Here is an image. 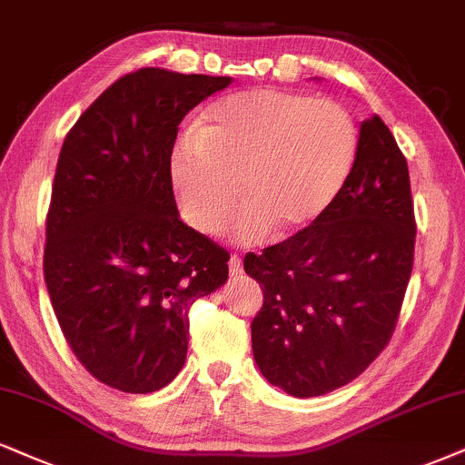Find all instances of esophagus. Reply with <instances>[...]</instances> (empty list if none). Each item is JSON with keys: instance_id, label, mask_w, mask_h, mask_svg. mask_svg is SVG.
Segmentation results:
<instances>
[{"instance_id": "obj_1", "label": "esophagus", "mask_w": 465, "mask_h": 465, "mask_svg": "<svg viewBox=\"0 0 465 465\" xmlns=\"http://www.w3.org/2000/svg\"><path fill=\"white\" fill-rule=\"evenodd\" d=\"M229 274L232 276H238L240 272H242V262H240L238 255H232L229 257Z\"/></svg>"}]
</instances>
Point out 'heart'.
<instances>
[{
	"mask_svg": "<svg viewBox=\"0 0 465 465\" xmlns=\"http://www.w3.org/2000/svg\"><path fill=\"white\" fill-rule=\"evenodd\" d=\"M356 154L358 128L343 104L252 87L210 104L199 128L180 134L169 178L182 216L199 233L225 225L240 191L244 208L229 233L255 244L313 227L343 191Z\"/></svg>",
	"mask_w": 465,
	"mask_h": 465,
	"instance_id": "b5f03b06",
	"label": "heart"
}]
</instances>
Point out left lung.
Wrapping results in <instances>:
<instances>
[{
    "label": "left lung",
    "instance_id": "obj_1",
    "mask_svg": "<svg viewBox=\"0 0 465 465\" xmlns=\"http://www.w3.org/2000/svg\"><path fill=\"white\" fill-rule=\"evenodd\" d=\"M408 163L389 126L367 117L331 210L285 242L244 257L263 307L251 324L263 378L320 397L358 378L389 343L414 262Z\"/></svg>",
    "mask_w": 465,
    "mask_h": 465
}]
</instances>
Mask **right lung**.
Returning <instances> with one entry per match:
<instances>
[{"label": "right lung", "instance_id": "right-lung-1", "mask_svg": "<svg viewBox=\"0 0 465 465\" xmlns=\"http://www.w3.org/2000/svg\"><path fill=\"white\" fill-rule=\"evenodd\" d=\"M232 76L141 68L64 139L45 281L74 356L103 384L154 392L184 367L189 307L227 281L229 252L182 223L169 178L178 126Z\"/></svg>", "mask_w": 465, "mask_h": 465}]
</instances>
